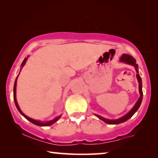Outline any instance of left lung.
I'll list each match as a JSON object with an SVG mask.
<instances>
[{"mask_svg":"<svg viewBox=\"0 0 158 158\" xmlns=\"http://www.w3.org/2000/svg\"><path fill=\"white\" fill-rule=\"evenodd\" d=\"M120 61L121 62H125V63H127V64H131V65L135 66V70H136V72L137 73V78L138 80V82H139V94H140V97L138 99V101H137V103H136V104L135 105V106L132 108V109L129 112L128 114H126V115L123 116V117L118 118V119H116V120H110V119H107V118H103L101 117V116H98V115H96L97 117H98L100 118L101 120L103 121V122L106 123V124H121V123H123L124 122H126L128 119H129L131 116H132L134 114L136 111H137L138 109H139V106H140V104H141L142 103V96H143V93H142V79L141 77H140V75L138 74V64L136 63V60L135 58L133 57H131V55H126V54H124L122 57L120 58Z\"/></svg>","mask_w":158,"mask_h":158,"instance_id":"8db88e82","label":"left lung"}]
</instances>
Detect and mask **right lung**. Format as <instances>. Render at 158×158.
Instances as JSON below:
<instances>
[{"mask_svg": "<svg viewBox=\"0 0 158 158\" xmlns=\"http://www.w3.org/2000/svg\"><path fill=\"white\" fill-rule=\"evenodd\" d=\"M27 58L26 57L24 60H23V61L22 62V63H21V67H23V65H24V64H25V62H26V61H27ZM18 76H19V75H18ZM18 76H17V77H18ZM17 77H16V81H15V83H14V102H15V104H16V108H17V109L19 110V111L20 112V113L22 114V115L24 116V117L27 118V120H29V122H31V123H33L34 124H36V125H37V126H41V127H46V126H49V125H51V124H54V123L55 122H57V121L59 119V118H60V116H57V117H56L55 119H53V120H52V121H49V122H40V121H37V120H34V119H32V118H29V117H28L27 116H26L23 113L22 111H21V109H20V108H19V105H18V103H17V101H16V81H17Z\"/></svg>", "mask_w": 158, "mask_h": 158, "instance_id": "1", "label": "right lung"}]
</instances>
